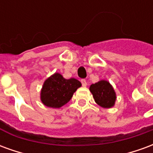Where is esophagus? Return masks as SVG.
Here are the masks:
<instances>
[{
	"label": "esophagus",
	"mask_w": 153,
	"mask_h": 153,
	"mask_svg": "<svg viewBox=\"0 0 153 153\" xmlns=\"http://www.w3.org/2000/svg\"><path fill=\"white\" fill-rule=\"evenodd\" d=\"M81 83H82V85H83V86H87V81L85 79H81Z\"/></svg>",
	"instance_id": "34e87169"
}]
</instances>
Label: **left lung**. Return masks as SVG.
Masks as SVG:
<instances>
[{"mask_svg": "<svg viewBox=\"0 0 153 153\" xmlns=\"http://www.w3.org/2000/svg\"><path fill=\"white\" fill-rule=\"evenodd\" d=\"M97 105L103 108H111L115 106L116 94L112 85L107 80H100L89 88Z\"/></svg>", "mask_w": 153, "mask_h": 153, "instance_id": "obj_1", "label": "left lung"}]
</instances>
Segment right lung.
<instances>
[{"label":"right lung","mask_w":153,"mask_h":153,"mask_svg":"<svg viewBox=\"0 0 153 153\" xmlns=\"http://www.w3.org/2000/svg\"><path fill=\"white\" fill-rule=\"evenodd\" d=\"M81 86L76 79H66L60 74L55 73L44 81L41 89V102L47 107L60 108L70 102L74 93Z\"/></svg>","instance_id":"right-lung-1"}]
</instances>
